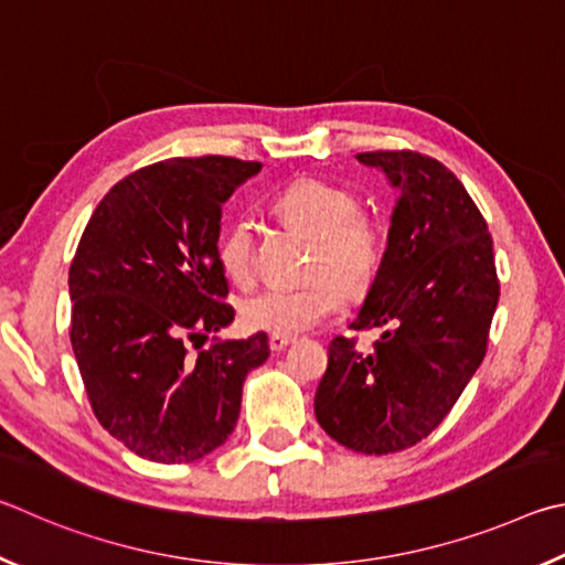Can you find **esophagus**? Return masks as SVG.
<instances>
[{
    "mask_svg": "<svg viewBox=\"0 0 565 565\" xmlns=\"http://www.w3.org/2000/svg\"><path fill=\"white\" fill-rule=\"evenodd\" d=\"M292 342H295L292 334H273V338H270V350L273 352H282L285 348H290Z\"/></svg>",
    "mask_w": 565,
    "mask_h": 565,
    "instance_id": "1",
    "label": "esophagus"
}]
</instances>
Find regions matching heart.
<instances>
[{
  "label": "heart",
  "mask_w": 565,
  "mask_h": 565,
  "mask_svg": "<svg viewBox=\"0 0 565 565\" xmlns=\"http://www.w3.org/2000/svg\"><path fill=\"white\" fill-rule=\"evenodd\" d=\"M273 211L312 237L310 273L302 285H270L243 302V322L255 332L298 334L342 310L344 294L362 295L377 280L384 260V231L360 211L354 191L322 178H295L273 195ZM217 263L235 282L255 273L253 231L245 217L223 225L215 241Z\"/></svg>",
  "instance_id": "heart-1"
}]
</instances>
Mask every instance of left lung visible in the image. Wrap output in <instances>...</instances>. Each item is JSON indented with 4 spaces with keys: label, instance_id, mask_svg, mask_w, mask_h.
Listing matches in <instances>:
<instances>
[{
    "label": "left lung",
    "instance_id": "obj_1",
    "mask_svg": "<svg viewBox=\"0 0 565 565\" xmlns=\"http://www.w3.org/2000/svg\"><path fill=\"white\" fill-rule=\"evenodd\" d=\"M399 188L382 270L350 330H384L372 352L330 342L315 417L342 447L409 449L439 427L487 354L499 305L493 241L467 188L417 151L358 153Z\"/></svg>",
    "mask_w": 565,
    "mask_h": 565
}]
</instances>
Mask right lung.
Instances as JSON below:
<instances>
[{
  "label": "right lung",
  "instance_id": "add662e5",
  "mask_svg": "<svg viewBox=\"0 0 565 565\" xmlns=\"http://www.w3.org/2000/svg\"><path fill=\"white\" fill-rule=\"evenodd\" d=\"M257 171L231 156L138 168L102 198L78 241L74 358L98 424L141 459L188 463L221 447L247 372L270 358L265 332L203 348L235 318L215 253L221 205Z\"/></svg>",
  "mask_w": 565,
  "mask_h": 565
}]
</instances>
